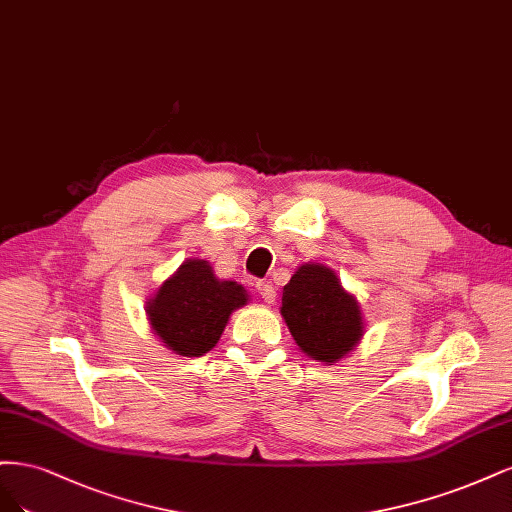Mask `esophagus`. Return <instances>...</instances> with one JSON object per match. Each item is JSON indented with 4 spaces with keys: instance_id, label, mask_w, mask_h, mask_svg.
<instances>
[{
    "instance_id": "1",
    "label": "esophagus",
    "mask_w": 512,
    "mask_h": 512,
    "mask_svg": "<svg viewBox=\"0 0 512 512\" xmlns=\"http://www.w3.org/2000/svg\"><path fill=\"white\" fill-rule=\"evenodd\" d=\"M257 291L261 295V300L266 304H272L276 300V289L270 283H257Z\"/></svg>"
}]
</instances>
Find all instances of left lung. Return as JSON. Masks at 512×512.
<instances>
[{
  "instance_id": "1",
  "label": "left lung",
  "mask_w": 512,
  "mask_h": 512,
  "mask_svg": "<svg viewBox=\"0 0 512 512\" xmlns=\"http://www.w3.org/2000/svg\"><path fill=\"white\" fill-rule=\"evenodd\" d=\"M280 315L300 351L325 366L349 357L366 334L355 293L346 291L325 263L308 261L293 272L283 289Z\"/></svg>"
}]
</instances>
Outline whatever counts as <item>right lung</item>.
<instances>
[{
  "mask_svg": "<svg viewBox=\"0 0 512 512\" xmlns=\"http://www.w3.org/2000/svg\"><path fill=\"white\" fill-rule=\"evenodd\" d=\"M249 291L214 274L206 259H185L146 302V319L168 351L202 357L217 346L232 312L249 304Z\"/></svg>",
  "mask_w": 512,
  "mask_h": 512,
  "instance_id": "1",
  "label": "right lung"
}]
</instances>
